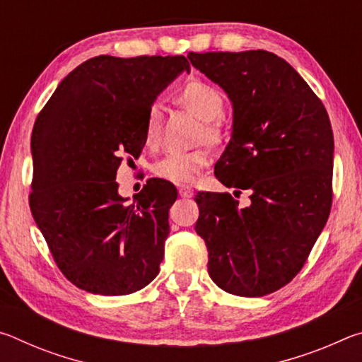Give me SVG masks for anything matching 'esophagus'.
<instances>
[{
    "label": "esophagus",
    "mask_w": 362,
    "mask_h": 362,
    "mask_svg": "<svg viewBox=\"0 0 362 362\" xmlns=\"http://www.w3.org/2000/svg\"><path fill=\"white\" fill-rule=\"evenodd\" d=\"M179 194L182 196V198H192V196L194 194V192H193L192 187H180L179 188Z\"/></svg>",
    "instance_id": "34e87169"
}]
</instances>
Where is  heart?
<instances>
[{
	"instance_id": "heart-1",
	"label": "heart",
	"mask_w": 362,
	"mask_h": 362,
	"mask_svg": "<svg viewBox=\"0 0 362 362\" xmlns=\"http://www.w3.org/2000/svg\"><path fill=\"white\" fill-rule=\"evenodd\" d=\"M179 102L194 116H198L201 121L206 122L217 119L223 110L222 95L212 86L201 81H192L183 86L179 93ZM159 131H161V108L159 105H153L146 115L145 142L155 145L159 139ZM206 134L207 137L217 136L212 126L206 127ZM207 164H209V153L206 150L169 153L153 166V173L159 179L175 183V185H188L198 179L201 170Z\"/></svg>"
}]
</instances>
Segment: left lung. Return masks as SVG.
<instances>
[{
	"label": "left lung",
	"mask_w": 362,
	"mask_h": 362,
	"mask_svg": "<svg viewBox=\"0 0 362 362\" xmlns=\"http://www.w3.org/2000/svg\"><path fill=\"white\" fill-rule=\"evenodd\" d=\"M188 59L233 107L231 139L216 177L238 193L250 192L247 207H238L228 193L196 194L194 230L209 252V276L235 296H268L297 276L329 218V115L305 79L273 52H189Z\"/></svg>",
	"instance_id": "obj_1"
}]
</instances>
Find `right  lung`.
<instances>
[{
  "instance_id": "1",
  "label": "right lung",
  "mask_w": 362,
  "mask_h": 362,
  "mask_svg": "<svg viewBox=\"0 0 362 362\" xmlns=\"http://www.w3.org/2000/svg\"><path fill=\"white\" fill-rule=\"evenodd\" d=\"M182 71L183 56H99L66 75L32 132L30 209L60 272L79 289L127 296L159 273L177 189L150 179L118 193L122 156H139L146 115Z\"/></svg>"
}]
</instances>
